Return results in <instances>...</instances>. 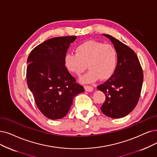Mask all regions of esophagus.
Listing matches in <instances>:
<instances>
[{"instance_id": "obj_1", "label": "esophagus", "mask_w": 157, "mask_h": 157, "mask_svg": "<svg viewBox=\"0 0 157 157\" xmlns=\"http://www.w3.org/2000/svg\"><path fill=\"white\" fill-rule=\"evenodd\" d=\"M84 89L87 92H91L93 90V87L91 86H84Z\"/></svg>"}]
</instances>
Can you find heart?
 Listing matches in <instances>:
<instances>
[{
    "instance_id": "b5f03b06",
    "label": "heart",
    "mask_w": 157,
    "mask_h": 157,
    "mask_svg": "<svg viewBox=\"0 0 157 157\" xmlns=\"http://www.w3.org/2000/svg\"><path fill=\"white\" fill-rule=\"evenodd\" d=\"M76 54L68 53L64 57V64L71 73L80 76L86 69L89 71L81 78V82L89 83L105 80L113 73L117 62V53L110 44L95 40L86 41L75 49Z\"/></svg>"
}]
</instances>
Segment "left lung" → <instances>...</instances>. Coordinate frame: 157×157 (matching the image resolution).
<instances>
[{"instance_id": "1", "label": "left lung", "mask_w": 157, "mask_h": 157, "mask_svg": "<svg viewBox=\"0 0 157 157\" xmlns=\"http://www.w3.org/2000/svg\"><path fill=\"white\" fill-rule=\"evenodd\" d=\"M103 35L113 44L117 64L111 77L97 86L105 95L100 109L109 117L122 118L132 111L139 102L144 78L142 68L132 49L113 36Z\"/></svg>"}]
</instances>
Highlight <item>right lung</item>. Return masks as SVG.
<instances>
[{"instance_id": "right-lung-1", "label": "right lung", "mask_w": 157, "mask_h": 157, "mask_svg": "<svg viewBox=\"0 0 157 157\" xmlns=\"http://www.w3.org/2000/svg\"><path fill=\"white\" fill-rule=\"evenodd\" d=\"M76 36L54 37L40 44L29 53L27 84L37 108L49 119L64 117L73 99L84 91L64 64V57Z\"/></svg>"}]
</instances>
